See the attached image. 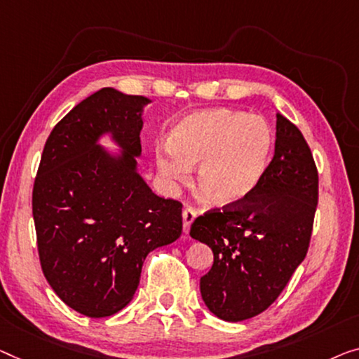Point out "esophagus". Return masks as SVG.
<instances>
[{
  "label": "esophagus",
  "instance_id": "34e87169",
  "mask_svg": "<svg viewBox=\"0 0 359 359\" xmlns=\"http://www.w3.org/2000/svg\"><path fill=\"white\" fill-rule=\"evenodd\" d=\"M196 219V211L194 208H185L184 212H182V231L187 235L190 231V226L191 222H194Z\"/></svg>",
  "mask_w": 359,
  "mask_h": 359
}]
</instances>
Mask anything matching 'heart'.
<instances>
[{
	"label": "heart",
	"mask_w": 359,
	"mask_h": 359,
	"mask_svg": "<svg viewBox=\"0 0 359 359\" xmlns=\"http://www.w3.org/2000/svg\"><path fill=\"white\" fill-rule=\"evenodd\" d=\"M274 137L259 116L229 108L187 114L172 127L169 142L156 148L165 182H185L196 164L200 190L221 206L238 205L255 194L269 169Z\"/></svg>",
	"instance_id": "obj_1"
}]
</instances>
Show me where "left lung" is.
I'll use <instances>...</instances> for the list:
<instances>
[{"mask_svg":"<svg viewBox=\"0 0 359 359\" xmlns=\"http://www.w3.org/2000/svg\"><path fill=\"white\" fill-rule=\"evenodd\" d=\"M318 206V169L303 133L277 114L274 158L247 200L195 219L190 235L212 250L201 298L222 320L258 316L302 264Z\"/></svg>","mask_w":359,"mask_h":359,"instance_id":"left-lung-1","label":"left lung"}]
</instances>
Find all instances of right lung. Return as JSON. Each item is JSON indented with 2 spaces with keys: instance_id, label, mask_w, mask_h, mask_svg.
Here are the masks:
<instances>
[{
  "instance_id": "right-lung-1",
  "label": "right lung",
  "mask_w": 359,
  "mask_h": 359,
  "mask_svg": "<svg viewBox=\"0 0 359 359\" xmlns=\"http://www.w3.org/2000/svg\"><path fill=\"white\" fill-rule=\"evenodd\" d=\"M145 96L106 87L69 111L43 148L32 194L43 274L69 308L112 316L132 302L154 248L182 233V205L138 174ZM109 135L119 154L99 145Z\"/></svg>"
}]
</instances>
